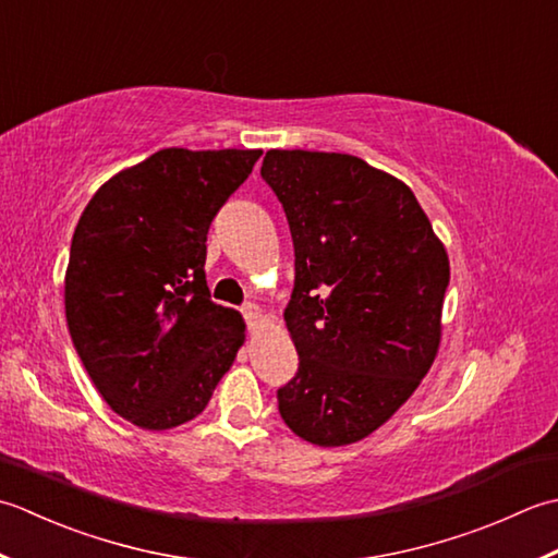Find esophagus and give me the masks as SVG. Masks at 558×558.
<instances>
[{
  "mask_svg": "<svg viewBox=\"0 0 558 558\" xmlns=\"http://www.w3.org/2000/svg\"><path fill=\"white\" fill-rule=\"evenodd\" d=\"M243 317H245L247 327L255 329L259 323H263V311H259L255 303H247V305H243Z\"/></svg>",
  "mask_w": 558,
  "mask_h": 558,
  "instance_id": "1",
  "label": "esophagus"
}]
</instances>
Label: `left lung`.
Here are the masks:
<instances>
[{"mask_svg": "<svg viewBox=\"0 0 558 558\" xmlns=\"http://www.w3.org/2000/svg\"><path fill=\"white\" fill-rule=\"evenodd\" d=\"M295 279L283 320L299 373L279 414L313 446L371 436L418 388L440 344L448 253L402 180L349 154L267 151Z\"/></svg>", "mask_w": 558, "mask_h": 558, "instance_id": "obj_1", "label": "left lung"}]
</instances>
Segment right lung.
<instances>
[{
	"label": "right lung",
	"mask_w": 558,
	"mask_h": 558,
	"mask_svg": "<svg viewBox=\"0 0 558 558\" xmlns=\"http://www.w3.org/2000/svg\"><path fill=\"white\" fill-rule=\"evenodd\" d=\"M259 149H161L112 175L82 214L64 313L88 378L134 426L166 430L204 412L245 342L238 311L204 277L216 211Z\"/></svg>",
	"instance_id": "right-lung-1"
}]
</instances>
